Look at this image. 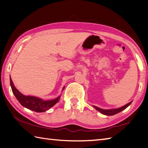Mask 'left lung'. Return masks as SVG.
Segmentation results:
<instances>
[{"label": "left lung", "instance_id": "obj_1", "mask_svg": "<svg viewBox=\"0 0 148 148\" xmlns=\"http://www.w3.org/2000/svg\"><path fill=\"white\" fill-rule=\"evenodd\" d=\"M132 101L131 102H130L129 103L126 104V105H124L122 107H121V108H115V109H110V110H104V109H101L100 108H98L97 106H93L94 108L97 110V111H99V112H101V114H103V115H114L115 114H117L118 113L121 112V111H123V110L126 109L127 107L128 106H130L131 105Z\"/></svg>", "mask_w": 148, "mask_h": 148}]
</instances>
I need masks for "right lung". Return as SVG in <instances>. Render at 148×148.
<instances>
[{"instance_id":"obj_1","label":"right lung","mask_w":148,"mask_h":148,"mask_svg":"<svg viewBox=\"0 0 148 148\" xmlns=\"http://www.w3.org/2000/svg\"><path fill=\"white\" fill-rule=\"evenodd\" d=\"M10 85L12 92L14 94V96L16 97L18 102L21 105L25 107L26 108L29 109L31 110H33L36 112H43L48 110L49 108L53 107L55 104H56L58 101L61 95L57 98L53 100H48L45 101L39 97L31 96V95H24L17 90L15 86H14V84L11 79L10 76ZM65 87H63V90Z\"/></svg>"}]
</instances>
